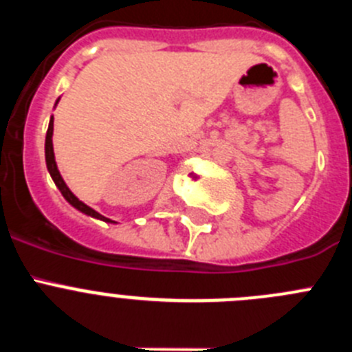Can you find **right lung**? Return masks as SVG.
<instances>
[{"label":"right lung","mask_w":352,"mask_h":352,"mask_svg":"<svg viewBox=\"0 0 352 352\" xmlns=\"http://www.w3.org/2000/svg\"><path fill=\"white\" fill-rule=\"evenodd\" d=\"M58 102H60V98L56 100L54 107L58 105ZM52 130H54V118H51V121H49V129H47V135H45V164H47V170L49 174H51L52 182H54V185L60 188L61 195L65 197V201H67L68 204H72V206L76 208V210H79L80 213L88 214V217H93V219L96 220H102V222H111V223H116L113 222L111 219H107V217H104V214H100L98 211H95L93 208H89L88 204H84L82 201H79V199L74 195V192L70 190L67 186V183H65V179L61 178L60 170H58V166H56V158H54V148H52Z\"/></svg>","instance_id":"add662e5"}]
</instances>
